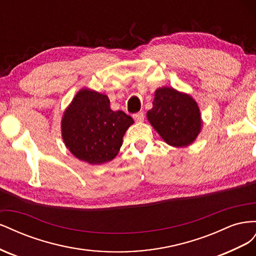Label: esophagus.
Instances as JSON below:
<instances>
[{
  "label": "esophagus",
  "instance_id": "34e87169",
  "mask_svg": "<svg viewBox=\"0 0 256 256\" xmlns=\"http://www.w3.org/2000/svg\"><path fill=\"white\" fill-rule=\"evenodd\" d=\"M132 116L136 122H143L144 120V113L143 112H138V113L134 114Z\"/></svg>",
  "mask_w": 256,
  "mask_h": 256
}]
</instances>
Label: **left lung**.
Returning <instances> with one entry per match:
<instances>
[{"label":"left lung","instance_id":"8db88e82","mask_svg":"<svg viewBox=\"0 0 256 256\" xmlns=\"http://www.w3.org/2000/svg\"><path fill=\"white\" fill-rule=\"evenodd\" d=\"M147 120L164 142L175 147L188 146L194 142L202 127L196 100L188 94L166 86L154 92Z\"/></svg>","mask_w":256,"mask_h":256}]
</instances>
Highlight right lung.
<instances>
[{
    "label": "right lung",
    "mask_w": 256,
    "mask_h": 256,
    "mask_svg": "<svg viewBox=\"0 0 256 256\" xmlns=\"http://www.w3.org/2000/svg\"><path fill=\"white\" fill-rule=\"evenodd\" d=\"M134 124L122 111H112L106 95L88 88L76 92L62 118V136L74 157L90 164L111 161Z\"/></svg>",
    "instance_id": "add662e5"
}]
</instances>
